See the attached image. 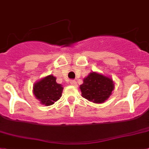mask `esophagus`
Returning <instances> with one entry per match:
<instances>
[{
  "label": "esophagus",
  "mask_w": 149,
  "mask_h": 149,
  "mask_svg": "<svg viewBox=\"0 0 149 149\" xmlns=\"http://www.w3.org/2000/svg\"><path fill=\"white\" fill-rule=\"evenodd\" d=\"M70 85L71 86H77V82H76V81L75 80H71L70 81Z\"/></svg>",
  "instance_id": "obj_1"
}]
</instances>
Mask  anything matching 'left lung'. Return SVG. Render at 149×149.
Wrapping results in <instances>:
<instances>
[{"label": "left lung", "instance_id": "left-lung-1", "mask_svg": "<svg viewBox=\"0 0 149 149\" xmlns=\"http://www.w3.org/2000/svg\"><path fill=\"white\" fill-rule=\"evenodd\" d=\"M82 96L93 103H104L114 88L113 80L98 72H90L79 86Z\"/></svg>", "mask_w": 149, "mask_h": 149}]
</instances>
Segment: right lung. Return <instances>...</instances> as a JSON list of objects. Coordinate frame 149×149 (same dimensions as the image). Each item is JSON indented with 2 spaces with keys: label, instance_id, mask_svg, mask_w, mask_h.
<instances>
[{
  "label": "right lung",
  "instance_id": "right-lung-1",
  "mask_svg": "<svg viewBox=\"0 0 149 149\" xmlns=\"http://www.w3.org/2000/svg\"><path fill=\"white\" fill-rule=\"evenodd\" d=\"M63 89L62 85L56 82V77L49 75L35 83L33 94L40 103L49 106L61 98Z\"/></svg>",
  "mask_w": 149,
  "mask_h": 149
}]
</instances>
